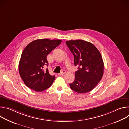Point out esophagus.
I'll return each instance as SVG.
<instances>
[{
	"label": "esophagus",
	"instance_id": "1",
	"mask_svg": "<svg viewBox=\"0 0 129 129\" xmlns=\"http://www.w3.org/2000/svg\"><path fill=\"white\" fill-rule=\"evenodd\" d=\"M66 73V71L65 70H63L61 73H58V75L59 76H62V75H63L64 74H65V73Z\"/></svg>",
	"mask_w": 129,
	"mask_h": 129
}]
</instances>
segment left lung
<instances>
[{
  "label": "left lung",
  "mask_w": 129,
  "mask_h": 129,
  "mask_svg": "<svg viewBox=\"0 0 129 129\" xmlns=\"http://www.w3.org/2000/svg\"><path fill=\"white\" fill-rule=\"evenodd\" d=\"M66 44L74 56L75 65L79 66L70 87L79 93L88 92L103 76L104 64L101 54L93 44L83 40L67 41Z\"/></svg>",
  "instance_id": "1"
}]
</instances>
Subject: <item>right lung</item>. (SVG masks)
I'll use <instances>...</instances> for the list:
<instances>
[{
	"label": "right lung",
	"instance_id": "obj_1",
	"mask_svg": "<svg viewBox=\"0 0 129 129\" xmlns=\"http://www.w3.org/2000/svg\"><path fill=\"white\" fill-rule=\"evenodd\" d=\"M61 40L42 39L29 43L23 50L19 63V72L24 83L29 88L41 92L49 88L54 76H51L47 68V55L59 45Z\"/></svg>",
	"mask_w": 129,
	"mask_h": 129
}]
</instances>
